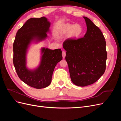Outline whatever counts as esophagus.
Here are the masks:
<instances>
[{"mask_svg":"<svg viewBox=\"0 0 121 121\" xmlns=\"http://www.w3.org/2000/svg\"><path fill=\"white\" fill-rule=\"evenodd\" d=\"M62 56H63V58H65V56H66V54H65V52H64V51H63V52H62Z\"/></svg>","mask_w":121,"mask_h":121,"instance_id":"34e87169","label":"esophagus"}]
</instances>
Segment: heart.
<instances>
[{
    "label": "heart",
    "instance_id": "heart-1",
    "mask_svg": "<svg viewBox=\"0 0 121 121\" xmlns=\"http://www.w3.org/2000/svg\"><path fill=\"white\" fill-rule=\"evenodd\" d=\"M83 32V28L79 24L72 25L65 24L58 29L57 34L62 36L68 33V37L71 39H75L79 37Z\"/></svg>",
    "mask_w": 121,
    "mask_h": 121
}]
</instances>
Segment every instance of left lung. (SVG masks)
I'll return each mask as SVG.
<instances>
[{"label":"left lung","instance_id":"1","mask_svg":"<svg viewBox=\"0 0 121 121\" xmlns=\"http://www.w3.org/2000/svg\"><path fill=\"white\" fill-rule=\"evenodd\" d=\"M83 17L87 26L84 37L68 39L63 43L71 81L81 87L92 84L101 77L105 70L107 58L103 34L89 19Z\"/></svg>","mask_w":121,"mask_h":121}]
</instances>
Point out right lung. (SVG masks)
<instances>
[{
    "label": "right lung",
    "instance_id": "1",
    "mask_svg": "<svg viewBox=\"0 0 121 121\" xmlns=\"http://www.w3.org/2000/svg\"><path fill=\"white\" fill-rule=\"evenodd\" d=\"M50 23L46 17L31 18L17 31L13 42V63L20 79L36 89L49 86L56 64L62 58L60 49H50L42 47L38 66L33 69L27 67V54L31 43L44 40L50 33Z\"/></svg>",
    "mask_w": 121,
    "mask_h": 121
}]
</instances>
